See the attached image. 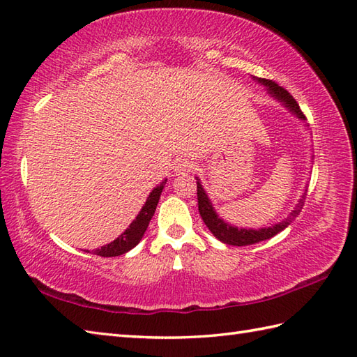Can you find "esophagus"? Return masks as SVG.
<instances>
[{"label":"esophagus","mask_w":357,"mask_h":357,"mask_svg":"<svg viewBox=\"0 0 357 357\" xmlns=\"http://www.w3.org/2000/svg\"><path fill=\"white\" fill-rule=\"evenodd\" d=\"M195 169V164L190 159H179V161L174 164V173L176 174H188Z\"/></svg>","instance_id":"esophagus-1"}]
</instances>
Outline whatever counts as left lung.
<instances>
[{
    "label": "left lung",
    "instance_id": "left-lung-1",
    "mask_svg": "<svg viewBox=\"0 0 357 357\" xmlns=\"http://www.w3.org/2000/svg\"><path fill=\"white\" fill-rule=\"evenodd\" d=\"M253 79L259 82V84L265 86V89H267V93L271 98H275L276 101L282 104L285 109H288V112H291L296 118H299L301 121H305V116H304V113H302L299 104L296 102L294 98L288 93L284 87H280L276 84V82L265 79V78L253 77ZM196 184H198V210H199V215L202 218L204 224H206L208 227V230L215 234V238L224 242V244L236 245V247L257 244V242L270 239L275 236V234H278L279 231L287 229V227L293 222V219L299 215L301 208L304 207L305 195H307V190H305V193L302 195V198L298 201V204H296L294 210L284 219L282 222L275 224L271 227H264V229H257V230L238 229V227L225 222L222 218H219V215L216 213V210L213 207V204H211L208 195L206 193V190H204V187L198 178H196Z\"/></svg>",
    "mask_w": 357,
    "mask_h": 357
}]
</instances>
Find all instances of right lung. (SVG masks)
Listing matches in <instances>:
<instances>
[{
  "label": "right lung",
  "instance_id": "add662e5",
  "mask_svg": "<svg viewBox=\"0 0 357 357\" xmlns=\"http://www.w3.org/2000/svg\"><path fill=\"white\" fill-rule=\"evenodd\" d=\"M165 183H167V179H164L161 184L155 187L153 190L150 192L149 198H147L146 204L142 206L138 216L133 219V222L127 227V230L124 233H121L115 241L110 242V244L104 245L101 248L92 250V253L98 255V256H102V257L121 256L127 252H130L133 247L138 245L139 241L144 236V233H146V230H147L150 221H151V216L155 215V210H156V206L159 202V196H161V193H162V188H164Z\"/></svg>",
  "mask_w": 357,
  "mask_h": 357
}]
</instances>
